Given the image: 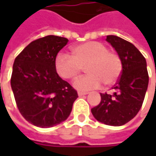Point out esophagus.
Returning a JSON list of instances; mask_svg holds the SVG:
<instances>
[{"instance_id":"1","label":"esophagus","mask_w":156,"mask_h":156,"mask_svg":"<svg viewBox=\"0 0 156 156\" xmlns=\"http://www.w3.org/2000/svg\"><path fill=\"white\" fill-rule=\"evenodd\" d=\"M78 95L79 97H82V96H85V95H87V92H81V91H78Z\"/></svg>"}]
</instances>
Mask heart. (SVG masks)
<instances>
[{"mask_svg":"<svg viewBox=\"0 0 156 156\" xmlns=\"http://www.w3.org/2000/svg\"><path fill=\"white\" fill-rule=\"evenodd\" d=\"M72 57L58 53L55 58V69L60 78L75 80L86 67L87 76L78 79L74 87L78 90H91L104 84L109 86L117 81L123 70L120 57L108 51L107 46L98 41H87L71 48Z\"/></svg>","mask_w":156,"mask_h":156,"instance_id":"heart-1","label":"heart"}]
</instances>
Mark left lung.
I'll use <instances>...</instances> for the list:
<instances>
[{"label":"left lung","mask_w":156,"mask_h":156,"mask_svg":"<svg viewBox=\"0 0 156 156\" xmlns=\"http://www.w3.org/2000/svg\"><path fill=\"white\" fill-rule=\"evenodd\" d=\"M107 41L115 49L123 63L115 92L100 94L99 105L91 109L94 117L106 125L119 126L133 119L139 112L147 90L149 77L146 61L131 42L117 36H107Z\"/></svg>","instance_id":"8db88e82"}]
</instances>
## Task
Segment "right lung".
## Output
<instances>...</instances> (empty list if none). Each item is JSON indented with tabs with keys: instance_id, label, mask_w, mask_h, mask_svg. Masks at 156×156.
<instances>
[{
	"instance_id": "add662e5",
	"label": "right lung",
	"mask_w": 156,
	"mask_h": 156,
	"mask_svg": "<svg viewBox=\"0 0 156 156\" xmlns=\"http://www.w3.org/2000/svg\"><path fill=\"white\" fill-rule=\"evenodd\" d=\"M69 40L48 35L30 42L16 57L11 86L21 115L47 128L65 121L78 98L77 91L60 78L55 58Z\"/></svg>"
}]
</instances>
